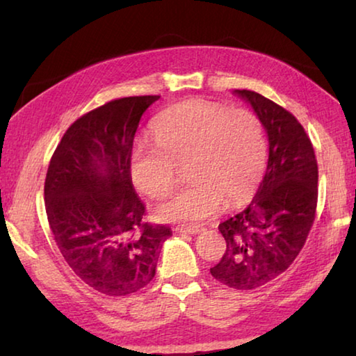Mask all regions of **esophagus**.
<instances>
[{"mask_svg":"<svg viewBox=\"0 0 356 356\" xmlns=\"http://www.w3.org/2000/svg\"><path fill=\"white\" fill-rule=\"evenodd\" d=\"M201 226H177L174 231L176 232H184V234H197L201 232Z\"/></svg>","mask_w":356,"mask_h":356,"instance_id":"1","label":"esophagus"}]
</instances>
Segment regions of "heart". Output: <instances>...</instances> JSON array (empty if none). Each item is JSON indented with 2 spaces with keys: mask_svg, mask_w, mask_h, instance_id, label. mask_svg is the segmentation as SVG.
Returning a JSON list of instances; mask_svg holds the SVG:
<instances>
[{
  "mask_svg": "<svg viewBox=\"0 0 356 356\" xmlns=\"http://www.w3.org/2000/svg\"><path fill=\"white\" fill-rule=\"evenodd\" d=\"M155 143L131 150L130 174L138 190L160 200L179 184L186 166L190 185L155 207L160 221L197 222L248 200L265 161L262 124L248 110L202 99L168 108L152 125Z\"/></svg>",
  "mask_w": 356,
  "mask_h": 356,
  "instance_id": "obj_1",
  "label": "heart"
}]
</instances>
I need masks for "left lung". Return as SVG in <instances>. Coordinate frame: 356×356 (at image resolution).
Returning <instances> with one entry per match:
<instances>
[{"instance_id":"left-lung-1","label":"left lung","mask_w":356,"mask_h":356,"mask_svg":"<svg viewBox=\"0 0 356 356\" xmlns=\"http://www.w3.org/2000/svg\"><path fill=\"white\" fill-rule=\"evenodd\" d=\"M236 92L267 130L268 165L250 206L218 226L226 251L210 273L251 291L284 273L305 246L316 220L318 168L309 136L291 111L254 91Z\"/></svg>"}]
</instances>
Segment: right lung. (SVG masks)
I'll return each instance as SVG.
<instances>
[{"label":"right lung","instance_id":"right-lung-1","mask_svg":"<svg viewBox=\"0 0 356 356\" xmlns=\"http://www.w3.org/2000/svg\"><path fill=\"white\" fill-rule=\"evenodd\" d=\"M160 95L108 102L78 118L51 155L45 177L48 225L69 267L110 297L147 286L170 227L144 221L130 156L143 113Z\"/></svg>","mask_w":356,"mask_h":356}]
</instances>
